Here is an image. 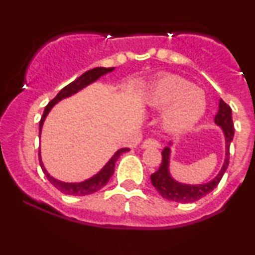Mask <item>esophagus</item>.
<instances>
[{
	"mask_svg": "<svg viewBox=\"0 0 255 255\" xmlns=\"http://www.w3.org/2000/svg\"><path fill=\"white\" fill-rule=\"evenodd\" d=\"M141 147L142 148H150V147L158 148L159 147V142H158L156 139H153V137H148V139H146L145 141L142 142Z\"/></svg>",
	"mask_w": 255,
	"mask_h": 255,
	"instance_id": "34e87169",
	"label": "esophagus"
}]
</instances>
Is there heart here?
I'll use <instances>...</instances> for the list:
<instances>
[{"instance_id": "b5f03b06", "label": "heart", "mask_w": 255, "mask_h": 255, "mask_svg": "<svg viewBox=\"0 0 255 255\" xmlns=\"http://www.w3.org/2000/svg\"><path fill=\"white\" fill-rule=\"evenodd\" d=\"M148 107L164 109L163 127L171 133L188 130L204 116L206 97L203 90L177 75H163L145 93Z\"/></svg>"}]
</instances>
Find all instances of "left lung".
<instances>
[{"label": "left lung", "mask_w": 255, "mask_h": 255, "mask_svg": "<svg viewBox=\"0 0 255 255\" xmlns=\"http://www.w3.org/2000/svg\"><path fill=\"white\" fill-rule=\"evenodd\" d=\"M215 122L218 126H221L225 135V160L219 174L212 181L204 184L193 186V184L176 182L170 176V172H169L170 148L165 147L162 151V164H160L159 169L156 172L151 175L152 184L163 198L171 201H176V203H193V201H197L206 194H209L210 192H212L217 187L219 181L223 177L225 170H227L228 165H229L230 142L233 141L234 131H235L233 118H231V108L225 103L223 99L219 101V109L215 118Z\"/></svg>", "instance_id": "left-lung-1"}]
</instances>
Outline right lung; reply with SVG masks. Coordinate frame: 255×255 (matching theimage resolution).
<instances>
[{"mask_svg": "<svg viewBox=\"0 0 255 255\" xmlns=\"http://www.w3.org/2000/svg\"><path fill=\"white\" fill-rule=\"evenodd\" d=\"M114 69H115L114 67L113 68L97 67V68L90 69V71L85 72L83 75H80V77L75 79L74 81H72L71 84H68L67 86H64L63 89L57 93L56 97L52 99V101L49 102L48 105L45 107V109H44L43 116L39 121V133H40V130H42L43 122H44V120H45L46 115H48V113L51 110V108L54 107V105L56 104L58 101H61L62 98H67V97H69V96L74 95V93H77L78 91L84 89L85 86H87L89 84L97 80L98 78L102 77V75L107 74V73H109V72H113ZM127 151H129V148L125 147V148H121V150H119L113 157H111V159L107 163V164H105L104 168L102 169V170L99 171L97 175H95L93 177H91V178H89V180L84 181V182H80V183L61 182V181H58V180H56V178L50 176V175H49V172L45 170V168H44L42 159H40V151L38 154H39L40 168H42L44 175H45L46 178H48L49 182H50L54 187H56L58 191L62 192L63 194H67V195H87V194H92V193L99 191V189L103 188L105 184L108 183L109 178L113 176V174H114V168H115L116 160L119 159V157L121 156L122 153H125V152H127Z\"/></svg>", "mask_w": 255, "mask_h": 255, "instance_id": "1", "label": "right lung"}]
</instances>
